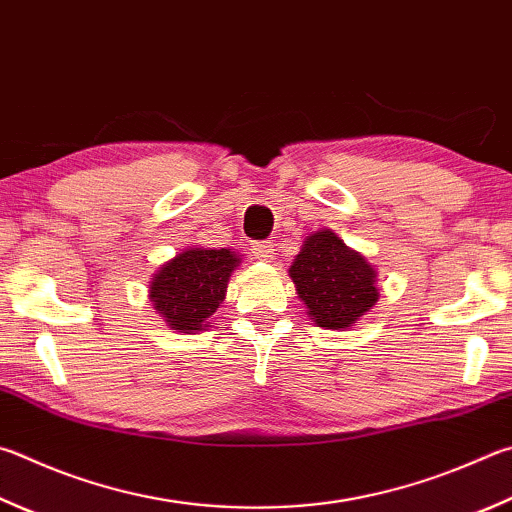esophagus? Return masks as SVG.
Instances as JSON below:
<instances>
[{"instance_id": "obj_1", "label": "esophagus", "mask_w": 512, "mask_h": 512, "mask_svg": "<svg viewBox=\"0 0 512 512\" xmlns=\"http://www.w3.org/2000/svg\"><path fill=\"white\" fill-rule=\"evenodd\" d=\"M250 250H253V255L257 257V259H273L275 257V246H273V241H253V244H250Z\"/></svg>"}]
</instances>
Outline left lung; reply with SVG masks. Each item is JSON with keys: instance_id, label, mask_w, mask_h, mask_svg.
Masks as SVG:
<instances>
[{"instance_id": "1", "label": "left lung", "mask_w": 512, "mask_h": 512, "mask_svg": "<svg viewBox=\"0 0 512 512\" xmlns=\"http://www.w3.org/2000/svg\"><path fill=\"white\" fill-rule=\"evenodd\" d=\"M288 275L318 327L347 329L378 300L374 268L331 230L304 241Z\"/></svg>"}]
</instances>
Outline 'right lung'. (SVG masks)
<instances>
[{
	"label": "right lung",
	"mask_w": 512,
	"mask_h": 512,
	"mask_svg": "<svg viewBox=\"0 0 512 512\" xmlns=\"http://www.w3.org/2000/svg\"><path fill=\"white\" fill-rule=\"evenodd\" d=\"M239 257L230 250L190 248L167 262L150 284V300L172 329L203 331L226 297Z\"/></svg>",
	"instance_id": "add662e5"
}]
</instances>
